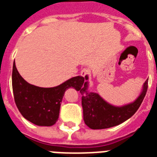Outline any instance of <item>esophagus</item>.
Returning <instances> with one entry per match:
<instances>
[{
  "label": "esophagus",
  "instance_id": "1",
  "mask_svg": "<svg viewBox=\"0 0 157 157\" xmlns=\"http://www.w3.org/2000/svg\"><path fill=\"white\" fill-rule=\"evenodd\" d=\"M90 74V71H89V69H87V68H84L81 70L80 72V74H81V76H83V77H86V76H88V74Z\"/></svg>",
  "mask_w": 157,
  "mask_h": 157
}]
</instances>
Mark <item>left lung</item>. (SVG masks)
Instances as JSON below:
<instances>
[{
    "mask_svg": "<svg viewBox=\"0 0 157 157\" xmlns=\"http://www.w3.org/2000/svg\"><path fill=\"white\" fill-rule=\"evenodd\" d=\"M88 77L86 76L85 79ZM88 83L85 82L83 88L77 89L82 94L83 120L91 129H105L115 127L127 121L136 113L144 99L148 87V79L143 84L139 97L132 103L122 107L111 105L99 96V94L88 90Z\"/></svg>",
    "mask_w": 157,
    "mask_h": 157,
    "instance_id": "left-lung-1",
    "label": "left lung"
}]
</instances>
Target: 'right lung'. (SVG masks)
I'll return each mask as SVG.
<instances>
[{
	"mask_svg": "<svg viewBox=\"0 0 157 157\" xmlns=\"http://www.w3.org/2000/svg\"><path fill=\"white\" fill-rule=\"evenodd\" d=\"M84 78L77 76L54 88H40L27 83L13 64L12 88L16 107L21 115L37 126L55 124L65 91L69 88L81 89Z\"/></svg>",
	"mask_w": 157,
	"mask_h": 157,
	"instance_id": "1",
	"label": "right lung"
}]
</instances>
